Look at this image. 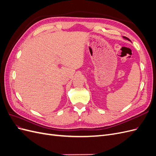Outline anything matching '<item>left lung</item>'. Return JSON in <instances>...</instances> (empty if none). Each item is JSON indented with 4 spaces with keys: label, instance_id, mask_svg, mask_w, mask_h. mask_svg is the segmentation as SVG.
<instances>
[{
    "label": "left lung",
    "instance_id": "left-lung-1",
    "mask_svg": "<svg viewBox=\"0 0 156 156\" xmlns=\"http://www.w3.org/2000/svg\"><path fill=\"white\" fill-rule=\"evenodd\" d=\"M123 38L124 39H125V40H128V41H131V40L129 39V38H127V37H125V36H123Z\"/></svg>",
    "mask_w": 156,
    "mask_h": 156
}]
</instances>
